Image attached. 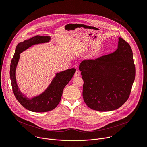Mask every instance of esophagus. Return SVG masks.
Returning <instances> with one entry per match:
<instances>
[{
  "mask_svg": "<svg viewBox=\"0 0 147 147\" xmlns=\"http://www.w3.org/2000/svg\"><path fill=\"white\" fill-rule=\"evenodd\" d=\"M80 75V73L78 70H76V72H75V73H74V76L75 77H79Z\"/></svg>",
  "mask_w": 147,
  "mask_h": 147,
  "instance_id": "obj_1",
  "label": "esophagus"
}]
</instances>
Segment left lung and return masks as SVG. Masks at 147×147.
Returning <instances> with one entry per match:
<instances>
[{"instance_id": "1", "label": "left lung", "mask_w": 147, "mask_h": 147, "mask_svg": "<svg viewBox=\"0 0 147 147\" xmlns=\"http://www.w3.org/2000/svg\"><path fill=\"white\" fill-rule=\"evenodd\" d=\"M84 80L82 96L92 109L107 112L118 109L128 99L136 76L130 45L120 37L117 49L79 66Z\"/></svg>"}]
</instances>
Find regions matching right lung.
<instances>
[{
    "mask_svg": "<svg viewBox=\"0 0 147 147\" xmlns=\"http://www.w3.org/2000/svg\"><path fill=\"white\" fill-rule=\"evenodd\" d=\"M51 40L50 36L36 35L18 43L11 61L10 77L15 97L23 107L34 112H46L55 109L61 100L64 88L71 80L76 71V69H70L56 73L47 89L39 95L31 98L21 92L16 78V70L20 57V54L34 45L48 43Z\"/></svg>",
    "mask_w": 147,
    "mask_h": 147,
    "instance_id": "add662e5",
    "label": "right lung"
}]
</instances>
